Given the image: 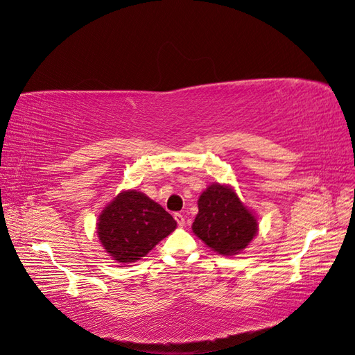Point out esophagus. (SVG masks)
Instances as JSON below:
<instances>
[{
	"label": "esophagus",
	"instance_id": "34e87169",
	"mask_svg": "<svg viewBox=\"0 0 355 355\" xmlns=\"http://www.w3.org/2000/svg\"><path fill=\"white\" fill-rule=\"evenodd\" d=\"M174 217H175V220H177V223H178L180 228H184V226H186V219H184V216L181 214V213H175V214H174Z\"/></svg>",
	"mask_w": 355,
	"mask_h": 355
}]
</instances>
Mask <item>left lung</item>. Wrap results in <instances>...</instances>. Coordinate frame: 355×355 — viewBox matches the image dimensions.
<instances>
[{"label":"left lung","mask_w":355,"mask_h":355,"mask_svg":"<svg viewBox=\"0 0 355 355\" xmlns=\"http://www.w3.org/2000/svg\"><path fill=\"white\" fill-rule=\"evenodd\" d=\"M192 231L223 257L239 255L258 234V219L230 184L213 183L198 199Z\"/></svg>","instance_id":"left-lung-1"}]
</instances>
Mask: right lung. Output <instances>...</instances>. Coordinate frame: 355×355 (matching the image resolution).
Segmentation results:
<instances>
[{"mask_svg":"<svg viewBox=\"0 0 355 355\" xmlns=\"http://www.w3.org/2000/svg\"><path fill=\"white\" fill-rule=\"evenodd\" d=\"M97 237L115 262H136L177 228L165 208L135 189L123 190L97 219Z\"/></svg>","mask_w":355,"mask_h":355,"instance_id":"1","label":"right lung"}]
</instances>
